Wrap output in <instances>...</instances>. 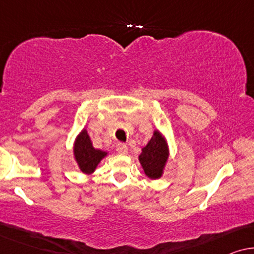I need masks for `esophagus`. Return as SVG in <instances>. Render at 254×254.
I'll return each mask as SVG.
<instances>
[{
    "mask_svg": "<svg viewBox=\"0 0 254 254\" xmlns=\"http://www.w3.org/2000/svg\"><path fill=\"white\" fill-rule=\"evenodd\" d=\"M116 151L120 153V154H127V146L124 142H119L116 145Z\"/></svg>",
    "mask_w": 254,
    "mask_h": 254,
    "instance_id": "1",
    "label": "esophagus"
}]
</instances>
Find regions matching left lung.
<instances>
[{
    "instance_id": "1",
    "label": "left lung",
    "mask_w": 254,
    "mask_h": 254,
    "mask_svg": "<svg viewBox=\"0 0 254 254\" xmlns=\"http://www.w3.org/2000/svg\"><path fill=\"white\" fill-rule=\"evenodd\" d=\"M168 159L167 142L161 133L158 131L154 132L153 137L147 145L142 148L141 154L139 155L145 174L149 178H159L162 175L164 164Z\"/></svg>"
}]
</instances>
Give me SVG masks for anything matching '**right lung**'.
<instances>
[{"label": "right lung", "instance_id": "1", "mask_svg": "<svg viewBox=\"0 0 254 254\" xmlns=\"http://www.w3.org/2000/svg\"><path fill=\"white\" fill-rule=\"evenodd\" d=\"M106 154V152L93 147L86 130L80 132L76 139V142H74V156H76L77 162L83 173H93Z\"/></svg>", "mask_w": 254, "mask_h": 254}]
</instances>
